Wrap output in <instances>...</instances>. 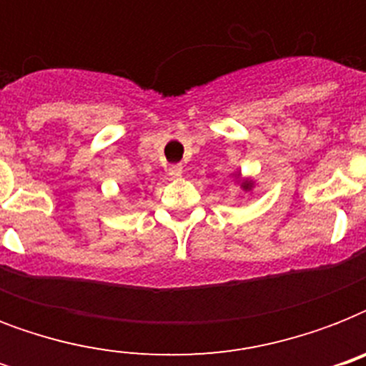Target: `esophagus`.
Wrapping results in <instances>:
<instances>
[{
    "instance_id": "esophagus-1",
    "label": "esophagus",
    "mask_w": 366,
    "mask_h": 366,
    "mask_svg": "<svg viewBox=\"0 0 366 366\" xmlns=\"http://www.w3.org/2000/svg\"><path fill=\"white\" fill-rule=\"evenodd\" d=\"M182 174V165H171L169 167V177L177 178Z\"/></svg>"
}]
</instances>
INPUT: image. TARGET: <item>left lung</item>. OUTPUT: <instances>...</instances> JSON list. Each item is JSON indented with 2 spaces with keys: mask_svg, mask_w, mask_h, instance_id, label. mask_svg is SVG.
Listing matches in <instances>:
<instances>
[{
  "mask_svg": "<svg viewBox=\"0 0 366 366\" xmlns=\"http://www.w3.org/2000/svg\"><path fill=\"white\" fill-rule=\"evenodd\" d=\"M234 180L237 184H239V188L243 189L244 194H250V192L254 189V184H256L254 180H252V178H243V177H241V171L239 172H237V171L234 172Z\"/></svg>",
  "mask_w": 366,
  "mask_h": 366,
  "instance_id": "8db88e82",
  "label": "left lung"
}]
</instances>
